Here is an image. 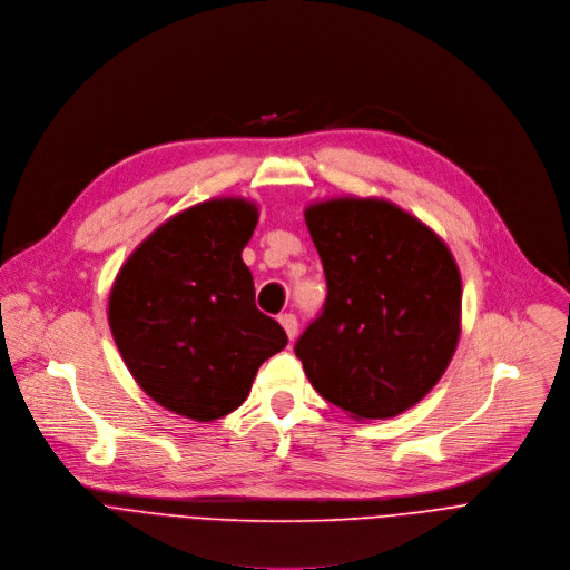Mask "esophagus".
Instances as JSON below:
<instances>
[{"mask_svg":"<svg viewBox=\"0 0 570 570\" xmlns=\"http://www.w3.org/2000/svg\"><path fill=\"white\" fill-rule=\"evenodd\" d=\"M278 321H281V325L285 327V332H287V336H289V341H292V338L296 336V332H298V318H296V314L285 312V314L278 316Z\"/></svg>","mask_w":570,"mask_h":570,"instance_id":"obj_1","label":"esophagus"}]
</instances>
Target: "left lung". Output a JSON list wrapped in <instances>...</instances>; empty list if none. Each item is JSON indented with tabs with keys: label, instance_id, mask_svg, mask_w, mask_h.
<instances>
[{
	"label": "left lung",
	"instance_id": "1",
	"mask_svg": "<svg viewBox=\"0 0 570 570\" xmlns=\"http://www.w3.org/2000/svg\"><path fill=\"white\" fill-rule=\"evenodd\" d=\"M327 296L294 353L321 397L360 420L417 404L461 334V274L444 243L382 199L305 210Z\"/></svg>",
	"mask_w": 570,
	"mask_h": 570
}]
</instances>
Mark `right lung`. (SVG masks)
Wrapping results in <instances>:
<instances>
[{"label": "right lung", "mask_w": 570, "mask_h": 570, "mask_svg": "<svg viewBox=\"0 0 570 570\" xmlns=\"http://www.w3.org/2000/svg\"><path fill=\"white\" fill-rule=\"evenodd\" d=\"M258 210L210 199L166 224L128 258L109 294V327L137 384L197 422L236 411L272 355L278 321L256 307L243 249Z\"/></svg>", "instance_id": "add662e5"}]
</instances>
